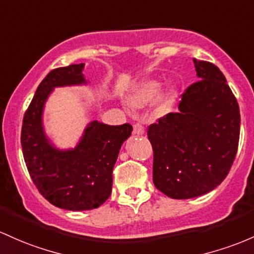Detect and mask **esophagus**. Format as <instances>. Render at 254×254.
Returning <instances> with one entry per match:
<instances>
[{"label": "esophagus", "instance_id": "1", "mask_svg": "<svg viewBox=\"0 0 254 254\" xmlns=\"http://www.w3.org/2000/svg\"><path fill=\"white\" fill-rule=\"evenodd\" d=\"M133 133L135 135H143L144 133V127L141 124H135L133 125Z\"/></svg>", "mask_w": 254, "mask_h": 254}]
</instances>
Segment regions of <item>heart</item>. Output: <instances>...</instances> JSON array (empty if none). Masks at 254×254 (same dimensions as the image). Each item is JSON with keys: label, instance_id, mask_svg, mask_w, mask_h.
Masks as SVG:
<instances>
[{"label": "heart", "instance_id": "b5f03b06", "mask_svg": "<svg viewBox=\"0 0 254 254\" xmlns=\"http://www.w3.org/2000/svg\"><path fill=\"white\" fill-rule=\"evenodd\" d=\"M164 83L158 79H148L142 82L132 90L129 97L130 105L136 108H143L154 101L160 95ZM178 97V88L171 86L159 99L157 105V112L160 116H165L174 110L175 104Z\"/></svg>", "mask_w": 254, "mask_h": 254}]
</instances>
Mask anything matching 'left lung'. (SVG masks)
Instances as JSON below:
<instances>
[{
	"label": "left lung",
	"instance_id": "1",
	"mask_svg": "<svg viewBox=\"0 0 254 254\" xmlns=\"http://www.w3.org/2000/svg\"><path fill=\"white\" fill-rule=\"evenodd\" d=\"M200 80L187 88L178 105L149 125L153 182L172 199L213 190L227 177L238 152L240 108L224 74L213 64L193 59Z\"/></svg>",
	"mask_w": 254,
	"mask_h": 254
}]
</instances>
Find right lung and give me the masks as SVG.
Here are the masks:
<instances>
[{"label":"right lung","mask_w":254,"mask_h":254,"mask_svg":"<svg viewBox=\"0 0 254 254\" xmlns=\"http://www.w3.org/2000/svg\"><path fill=\"white\" fill-rule=\"evenodd\" d=\"M84 64L50 71L38 85L21 127L24 160L40 193L57 207L69 211L93 210L112 191V171L123 142L131 135L130 124L86 125L74 148L59 149L43 127L46 101L58 86L86 84Z\"/></svg>","instance_id":"right-lung-1"}]
</instances>
